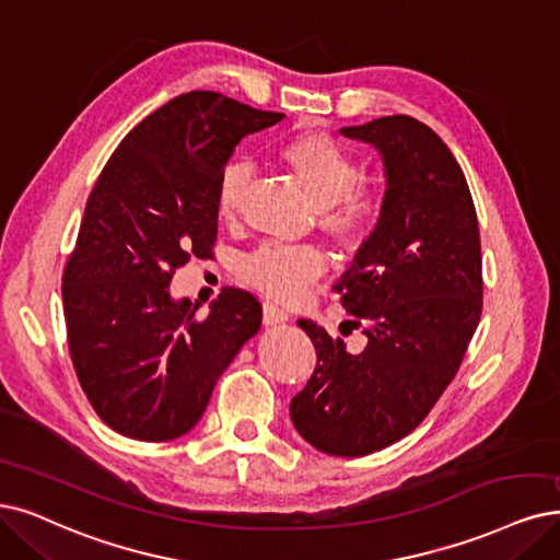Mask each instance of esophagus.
<instances>
[{
  "label": "esophagus",
  "instance_id": "34e87169",
  "mask_svg": "<svg viewBox=\"0 0 560 560\" xmlns=\"http://www.w3.org/2000/svg\"><path fill=\"white\" fill-rule=\"evenodd\" d=\"M288 320V314L283 308H279L275 302H265L262 304V323L265 325H281Z\"/></svg>",
  "mask_w": 560,
  "mask_h": 560
}]
</instances>
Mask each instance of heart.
Instances as JSON below:
<instances>
[{
    "label": "heart",
    "instance_id": "obj_1",
    "mask_svg": "<svg viewBox=\"0 0 560 560\" xmlns=\"http://www.w3.org/2000/svg\"><path fill=\"white\" fill-rule=\"evenodd\" d=\"M279 159L295 173L318 205V221L339 242L353 244L374 231L381 219V198L358 184L360 163L343 144L323 131H304L285 140ZM252 168L231 163L221 173L217 189V212L225 223L242 217ZM327 260L320 248L308 244H262L240 265L242 279L267 298L293 304L304 298L306 288L320 279Z\"/></svg>",
    "mask_w": 560,
    "mask_h": 560
}]
</instances>
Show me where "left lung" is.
Instances as JSON below:
<instances>
[{
	"label": "left lung",
	"instance_id": "left-lung-1",
	"mask_svg": "<svg viewBox=\"0 0 560 560\" xmlns=\"http://www.w3.org/2000/svg\"><path fill=\"white\" fill-rule=\"evenodd\" d=\"M341 133L374 144L387 179L374 233L335 285L366 346L350 355L298 320L318 362L291 420L316 450L364 457L408 436L457 374L482 314V254L466 177L427 124L389 115Z\"/></svg>",
	"mask_w": 560,
	"mask_h": 560
}]
</instances>
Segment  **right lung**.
Returning a JSON list of instances; mask_svg holds the SVG:
<instances>
[{"label": "right lung", "mask_w": 560, "mask_h": 560, "mask_svg": "<svg viewBox=\"0 0 560 560\" xmlns=\"http://www.w3.org/2000/svg\"><path fill=\"white\" fill-rule=\"evenodd\" d=\"M281 119L219 92L179 94L133 127L98 175L61 300L78 381L121 436L161 443L191 431L260 329L252 293L223 288L198 318L168 285L194 256L212 258L217 189L235 144Z\"/></svg>", "instance_id": "obj_1"}]
</instances>
